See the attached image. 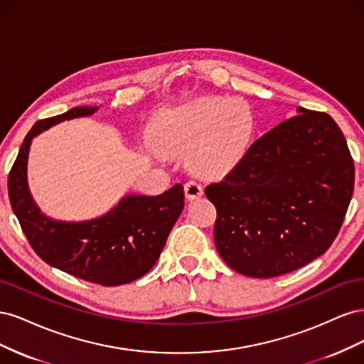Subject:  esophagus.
<instances>
[{
    "instance_id": "34e87169",
    "label": "esophagus",
    "mask_w": 364,
    "mask_h": 364,
    "mask_svg": "<svg viewBox=\"0 0 364 364\" xmlns=\"http://www.w3.org/2000/svg\"><path fill=\"white\" fill-rule=\"evenodd\" d=\"M183 190H185V196L188 197L190 200L197 199V197H200L203 194V186H202L200 182H197V181L186 182L185 186H183Z\"/></svg>"
}]
</instances>
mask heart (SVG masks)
I'll return each mask as SVG.
<instances>
[{
	"label": "heart",
	"mask_w": 364,
	"mask_h": 364,
	"mask_svg": "<svg viewBox=\"0 0 364 364\" xmlns=\"http://www.w3.org/2000/svg\"><path fill=\"white\" fill-rule=\"evenodd\" d=\"M255 127L243 100L203 97L168 109L151 129L153 146L164 153L188 151L191 167L205 176H220L246 155Z\"/></svg>",
	"instance_id": "1"
}]
</instances>
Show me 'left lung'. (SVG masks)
Returning <instances> with one entry per match:
<instances>
[{
    "label": "left lung",
    "mask_w": 364,
    "mask_h": 364,
    "mask_svg": "<svg viewBox=\"0 0 364 364\" xmlns=\"http://www.w3.org/2000/svg\"><path fill=\"white\" fill-rule=\"evenodd\" d=\"M297 112L205 188L217 209L220 257L250 278L279 277L323 255L354 193V161L336 121L304 107Z\"/></svg>",
    "instance_id": "left-lung-1"
}]
</instances>
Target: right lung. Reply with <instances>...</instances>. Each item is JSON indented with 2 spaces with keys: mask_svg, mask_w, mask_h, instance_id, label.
Here are the masks:
<instances>
[{
  "mask_svg": "<svg viewBox=\"0 0 364 364\" xmlns=\"http://www.w3.org/2000/svg\"><path fill=\"white\" fill-rule=\"evenodd\" d=\"M97 107H73L41 119L21 144L9 173V199L30 246L50 266L105 287L129 284L155 266L183 209V186L159 196L129 194L105 215L87 222H59L41 213L27 183L31 139L65 119L91 115Z\"/></svg>",
  "mask_w": 364,
  "mask_h": 364,
  "instance_id": "1",
  "label": "right lung"
}]
</instances>
